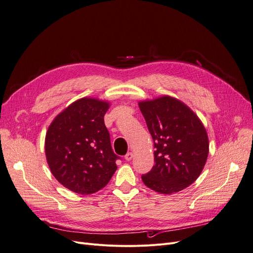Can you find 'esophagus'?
<instances>
[{
	"label": "esophagus",
	"instance_id": "34e87169",
	"mask_svg": "<svg viewBox=\"0 0 253 253\" xmlns=\"http://www.w3.org/2000/svg\"><path fill=\"white\" fill-rule=\"evenodd\" d=\"M132 158H133V154H132L131 152H129V153H127V154L125 155V160H126V161H130Z\"/></svg>",
	"mask_w": 253,
	"mask_h": 253
}]
</instances>
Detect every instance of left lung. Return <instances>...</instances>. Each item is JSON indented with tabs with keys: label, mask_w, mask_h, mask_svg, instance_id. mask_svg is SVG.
Returning <instances> with one entry per match:
<instances>
[{
	"label": "left lung",
	"mask_w": 253,
	"mask_h": 253,
	"mask_svg": "<svg viewBox=\"0 0 253 253\" xmlns=\"http://www.w3.org/2000/svg\"><path fill=\"white\" fill-rule=\"evenodd\" d=\"M154 140L155 165L141 176L148 188L172 194L188 188L205 166L209 141L198 116L180 100L162 96L138 103Z\"/></svg>",
	"instance_id": "obj_1"
}]
</instances>
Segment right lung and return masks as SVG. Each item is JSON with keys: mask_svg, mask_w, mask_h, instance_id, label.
<instances>
[{"mask_svg": "<svg viewBox=\"0 0 253 253\" xmlns=\"http://www.w3.org/2000/svg\"><path fill=\"white\" fill-rule=\"evenodd\" d=\"M110 103L84 97L73 102L51 123L45 153L54 177L75 193H96L109 183L120 159L111 144L103 117Z\"/></svg>", "mask_w": 253, "mask_h": 253, "instance_id": "1", "label": "right lung"}]
</instances>
